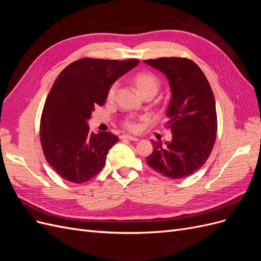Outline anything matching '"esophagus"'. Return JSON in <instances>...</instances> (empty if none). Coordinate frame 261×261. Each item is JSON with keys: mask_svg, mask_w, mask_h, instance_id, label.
<instances>
[{"mask_svg": "<svg viewBox=\"0 0 261 261\" xmlns=\"http://www.w3.org/2000/svg\"><path fill=\"white\" fill-rule=\"evenodd\" d=\"M121 138L122 139H127V140H130V141H138L139 140L137 137H134V136H130V135H123Z\"/></svg>", "mask_w": 261, "mask_h": 261, "instance_id": "esophagus-1", "label": "esophagus"}]
</instances>
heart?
Returning a JSON list of instances; mask_svg holds the SVG:
<instances>
[{
	"label": "heart",
	"mask_w": 261,
	"mask_h": 261,
	"mask_svg": "<svg viewBox=\"0 0 261 261\" xmlns=\"http://www.w3.org/2000/svg\"><path fill=\"white\" fill-rule=\"evenodd\" d=\"M133 81L141 96H145V94H152V96H154V94L158 92V90H159V87H160L159 78L150 72L137 73L135 76H134ZM117 88H118L117 83H113L109 87L108 93H107L108 100L111 101L115 98ZM123 125L124 127L129 132H137L140 127L139 123L136 120H133V118H130V120H126L123 123Z\"/></svg>",
	"instance_id": "heart-1"
}]
</instances>
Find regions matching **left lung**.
<instances>
[{
    "mask_svg": "<svg viewBox=\"0 0 261 261\" xmlns=\"http://www.w3.org/2000/svg\"><path fill=\"white\" fill-rule=\"evenodd\" d=\"M144 62L167 76L172 92L167 110L172 140L167 146L152 141L153 151L146 161L172 179L192 175L206 163L216 141L218 121L210 84L199 66L185 58Z\"/></svg>",
    "mask_w": 261,
    "mask_h": 261,
    "instance_id": "left-lung-1",
    "label": "left lung"
}]
</instances>
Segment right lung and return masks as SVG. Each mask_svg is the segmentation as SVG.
<instances>
[{
  "instance_id": "right-lung-1",
  "label": "right lung",
  "mask_w": 261,
  "mask_h": 261,
  "mask_svg": "<svg viewBox=\"0 0 261 261\" xmlns=\"http://www.w3.org/2000/svg\"><path fill=\"white\" fill-rule=\"evenodd\" d=\"M139 61L85 58L73 62L55 80L44 103L40 141L46 161L64 179L82 184L106 164L118 137L109 132H89L94 108L103 106L109 87Z\"/></svg>"
}]
</instances>
